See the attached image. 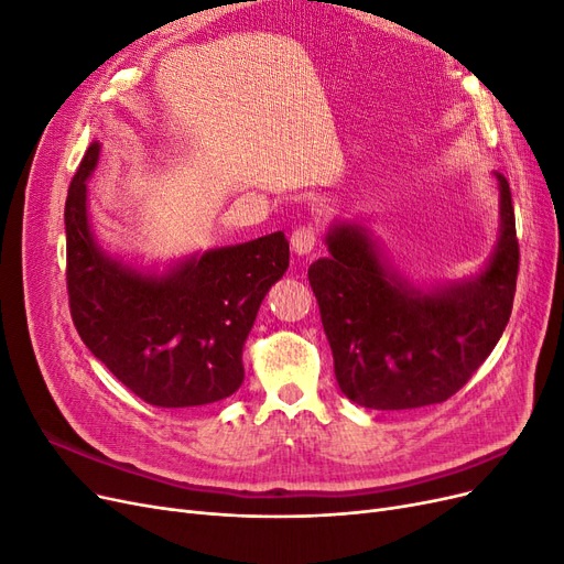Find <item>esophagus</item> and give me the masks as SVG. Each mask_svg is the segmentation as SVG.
<instances>
[{
    "instance_id": "obj_1",
    "label": "esophagus",
    "mask_w": 564,
    "mask_h": 564,
    "mask_svg": "<svg viewBox=\"0 0 564 564\" xmlns=\"http://www.w3.org/2000/svg\"><path fill=\"white\" fill-rule=\"evenodd\" d=\"M317 230L313 226H301L292 232V249L296 256H308L315 249Z\"/></svg>"
}]
</instances>
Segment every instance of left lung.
Segmentation results:
<instances>
[{
	"label": "left lung",
	"instance_id": "8db88e82",
	"mask_svg": "<svg viewBox=\"0 0 564 564\" xmlns=\"http://www.w3.org/2000/svg\"><path fill=\"white\" fill-rule=\"evenodd\" d=\"M499 183V237L464 280L416 284L383 256L360 220H334L329 256L308 268L338 388L367 409H416L449 400L477 371L513 311L520 249L513 197Z\"/></svg>",
	"mask_w": 564,
	"mask_h": 564
}]
</instances>
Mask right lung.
<instances>
[{
  "label": "right lung",
  "instance_id": "add662e5",
  "mask_svg": "<svg viewBox=\"0 0 564 564\" xmlns=\"http://www.w3.org/2000/svg\"><path fill=\"white\" fill-rule=\"evenodd\" d=\"M98 158L94 141L65 199L67 294L84 346L148 404L230 398L245 381L253 319L289 268L284 232L187 253L164 270L131 263L100 247L89 224L87 181Z\"/></svg>",
  "mask_w": 564,
  "mask_h": 564
}]
</instances>
